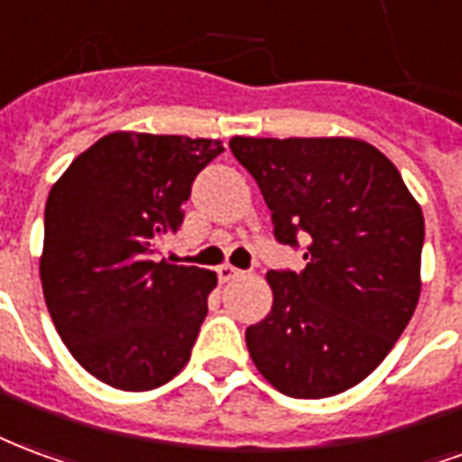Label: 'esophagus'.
<instances>
[{"instance_id":"obj_1","label":"esophagus","mask_w":462,"mask_h":462,"mask_svg":"<svg viewBox=\"0 0 462 462\" xmlns=\"http://www.w3.org/2000/svg\"><path fill=\"white\" fill-rule=\"evenodd\" d=\"M217 273H218V281L221 282H228V281H234V278H238V275H244V271H238V268H234V265H228V263L218 265Z\"/></svg>"}]
</instances>
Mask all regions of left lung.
<instances>
[{"mask_svg": "<svg viewBox=\"0 0 462 462\" xmlns=\"http://www.w3.org/2000/svg\"><path fill=\"white\" fill-rule=\"evenodd\" d=\"M278 244L305 241L300 273L268 271L273 308L245 329L265 379L292 399H325L366 379L420 295L423 214L402 174L352 137H234Z\"/></svg>", "mask_w": 462, "mask_h": 462, "instance_id": "8db88e82", "label": "left lung"}]
</instances>
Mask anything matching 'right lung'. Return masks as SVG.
I'll return each mask as SVG.
<instances>
[{"label":"right lung","instance_id":"add662e5","mask_svg":"<svg viewBox=\"0 0 462 462\" xmlns=\"http://www.w3.org/2000/svg\"><path fill=\"white\" fill-rule=\"evenodd\" d=\"M221 140L113 133L70 162L46 199L42 285L73 359L123 392H150L189 362L217 273L154 263Z\"/></svg>","mask_w":462,"mask_h":462}]
</instances>
